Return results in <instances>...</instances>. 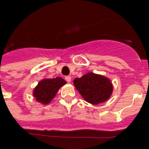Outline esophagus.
Here are the masks:
<instances>
[{
  "instance_id": "34e87169",
  "label": "esophagus",
  "mask_w": 149,
  "mask_h": 149,
  "mask_svg": "<svg viewBox=\"0 0 149 149\" xmlns=\"http://www.w3.org/2000/svg\"><path fill=\"white\" fill-rule=\"evenodd\" d=\"M65 80H66V81H67V82H70L71 77H70V76H66V77H65Z\"/></svg>"
}]
</instances>
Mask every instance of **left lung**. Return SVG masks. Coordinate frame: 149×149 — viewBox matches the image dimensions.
Segmentation results:
<instances>
[{"mask_svg":"<svg viewBox=\"0 0 149 149\" xmlns=\"http://www.w3.org/2000/svg\"><path fill=\"white\" fill-rule=\"evenodd\" d=\"M73 84L82 97L94 105L107 101L113 88L108 78L94 73H88L80 78L75 79Z\"/></svg>","mask_w":149,"mask_h":149,"instance_id":"8db88e82","label":"left lung"}]
</instances>
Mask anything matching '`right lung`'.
<instances>
[{
  "label": "right lung",
  "mask_w": 149,
  "mask_h": 149,
  "mask_svg": "<svg viewBox=\"0 0 149 149\" xmlns=\"http://www.w3.org/2000/svg\"><path fill=\"white\" fill-rule=\"evenodd\" d=\"M65 84V80L61 77L45 79L39 82L33 90V95L37 101L42 104H48L55 97L60 88Z\"/></svg>",
  "instance_id": "right-lung-1"
}]
</instances>
